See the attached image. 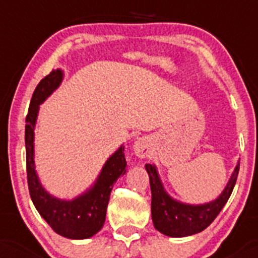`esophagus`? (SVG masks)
Wrapping results in <instances>:
<instances>
[{
  "label": "esophagus",
  "instance_id": "1",
  "mask_svg": "<svg viewBox=\"0 0 258 258\" xmlns=\"http://www.w3.org/2000/svg\"><path fill=\"white\" fill-rule=\"evenodd\" d=\"M134 152L139 158H145L151 152V140L148 137H141L134 145Z\"/></svg>",
  "mask_w": 258,
  "mask_h": 258
}]
</instances>
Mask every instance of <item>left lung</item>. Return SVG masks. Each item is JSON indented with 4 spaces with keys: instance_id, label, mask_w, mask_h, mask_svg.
<instances>
[{
    "instance_id": "left-lung-1",
    "label": "left lung",
    "mask_w": 258,
    "mask_h": 258,
    "mask_svg": "<svg viewBox=\"0 0 258 258\" xmlns=\"http://www.w3.org/2000/svg\"><path fill=\"white\" fill-rule=\"evenodd\" d=\"M145 167L150 177L152 194L151 213L155 228L170 237H186L209 227L223 209L235 187L240 170V161L222 194L215 201L204 205H188L173 200L163 188L156 166L147 163Z\"/></svg>"
}]
</instances>
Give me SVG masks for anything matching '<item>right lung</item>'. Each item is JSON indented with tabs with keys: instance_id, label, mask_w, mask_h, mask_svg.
<instances>
[{
	"instance_id": "add662e5",
	"label": "right lung",
	"mask_w": 258,
	"mask_h": 258,
	"mask_svg": "<svg viewBox=\"0 0 258 258\" xmlns=\"http://www.w3.org/2000/svg\"><path fill=\"white\" fill-rule=\"evenodd\" d=\"M62 79V70H53L40 81L31 98L25 127L27 182L36 210L52 230L66 238L83 240L92 237L102 228L110 194L117 178L126 173L127 162L124 147L121 146L106 161L95 184L74 200L57 199L43 188L35 170V126L40 105L61 85Z\"/></svg>"
}]
</instances>
